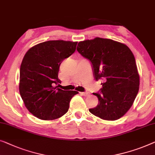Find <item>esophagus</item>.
Returning <instances> with one entry per match:
<instances>
[{
    "mask_svg": "<svg viewBox=\"0 0 155 155\" xmlns=\"http://www.w3.org/2000/svg\"><path fill=\"white\" fill-rule=\"evenodd\" d=\"M80 94L84 96H87L89 95V93H88V92H80Z\"/></svg>",
    "mask_w": 155,
    "mask_h": 155,
    "instance_id": "34e87169",
    "label": "esophagus"
}]
</instances>
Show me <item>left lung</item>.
I'll list each match as a JSON object with an SVG mask.
<instances>
[{"label":"left lung","instance_id":"obj_1","mask_svg":"<svg viewBox=\"0 0 155 155\" xmlns=\"http://www.w3.org/2000/svg\"><path fill=\"white\" fill-rule=\"evenodd\" d=\"M77 50L91 62L94 77L102 80L98 104L89 110L105 120H117L125 115L139 89V75L132 51L126 45L96 38L80 42Z\"/></svg>","mask_w":155,"mask_h":155}]
</instances>
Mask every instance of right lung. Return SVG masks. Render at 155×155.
<instances>
[{"mask_svg":"<svg viewBox=\"0 0 155 155\" xmlns=\"http://www.w3.org/2000/svg\"><path fill=\"white\" fill-rule=\"evenodd\" d=\"M78 42L49 40L29 49L20 67L19 93L28 110L36 117L51 120L68 110L76 91L53 87L61 81L59 67L75 52Z\"/></svg>","mask_w":155,"mask_h":155,"instance_id":"add662e5","label":"right lung"}]
</instances>
